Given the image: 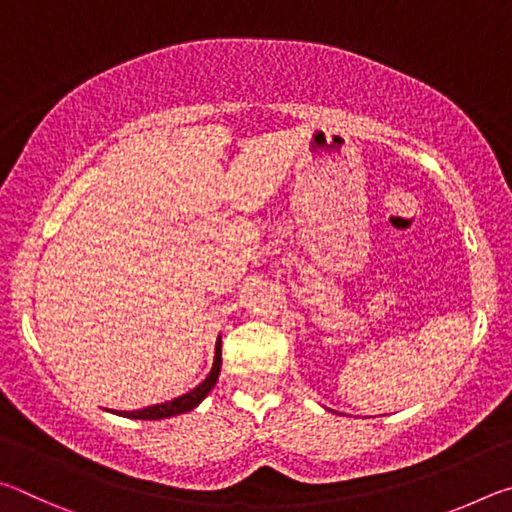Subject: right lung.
<instances>
[{"mask_svg": "<svg viewBox=\"0 0 512 512\" xmlns=\"http://www.w3.org/2000/svg\"><path fill=\"white\" fill-rule=\"evenodd\" d=\"M219 372H221V336L216 339V345H214V363H212L210 375H207L201 384L194 388V391H189L180 397H173V400H169V402L146 406V409H137V411H112L110 409V413L121 415V418H131V420H164V418H173V415L187 413V411L196 409V406L205 400L207 393L214 388L216 379H219Z\"/></svg>", "mask_w": 512, "mask_h": 512, "instance_id": "1", "label": "right lung"}]
</instances>
